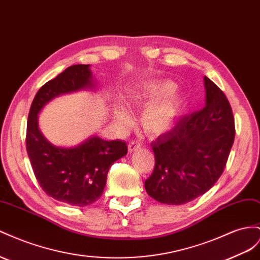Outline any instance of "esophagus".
<instances>
[{
    "label": "esophagus",
    "instance_id": "1",
    "mask_svg": "<svg viewBox=\"0 0 260 260\" xmlns=\"http://www.w3.org/2000/svg\"><path fill=\"white\" fill-rule=\"evenodd\" d=\"M140 147H141V144H140L138 141H131L129 144H128V150L129 152H133V151H137L139 150Z\"/></svg>",
    "mask_w": 260,
    "mask_h": 260
}]
</instances>
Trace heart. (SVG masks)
I'll return each instance as SVG.
<instances>
[{
  "instance_id": "heart-1",
  "label": "heart",
  "mask_w": 260,
  "mask_h": 260,
  "mask_svg": "<svg viewBox=\"0 0 260 260\" xmlns=\"http://www.w3.org/2000/svg\"><path fill=\"white\" fill-rule=\"evenodd\" d=\"M173 89L174 84L171 82H151L142 84L132 93L131 103L133 106L143 108L150 105L143 111L141 117L142 127L149 135H162L172 127L174 120L176 119L180 107L178 97L171 94L158 100L164 94L172 92ZM117 119L124 125L131 122V117L122 109L118 110Z\"/></svg>"
}]
</instances>
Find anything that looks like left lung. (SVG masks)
<instances>
[{"instance_id":"left-lung-1","label":"left lung","mask_w":260,"mask_h":260,"mask_svg":"<svg viewBox=\"0 0 260 260\" xmlns=\"http://www.w3.org/2000/svg\"><path fill=\"white\" fill-rule=\"evenodd\" d=\"M206 106L181 117L151 146L155 166L145 189L160 203L179 206L211 189L226 166L235 138L232 107L205 76Z\"/></svg>"}]
</instances>
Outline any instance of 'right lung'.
Segmentation results:
<instances>
[{"label": "right lung", "mask_w": 260, "mask_h": 260, "mask_svg": "<svg viewBox=\"0 0 260 260\" xmlns=\"http://www.w3.org/2000/svg\"><path fill=\"white\" fill-rule=\"evenodd\" d=\"M92 86L89 64L66 69L39 88L27 121L26 150L38 184L49 197L75 207L92 205L101 198L109 168L127 154V143L92 137L79 146L62 149L49 143L41 135L37 116L52 98Z\"/></svg>", "instance_id": "right-lung-1"}]
</instances>
